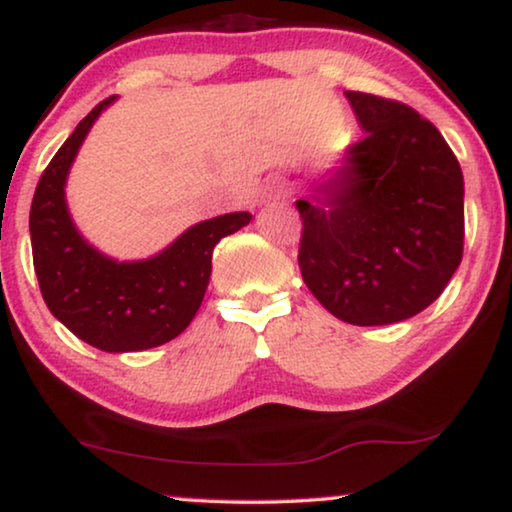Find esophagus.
<instances>
[{
	"instance_id": "obj_1",
	"label": "esophagus",
	"mask_w": 512,
	"mask_h": 512,
	"mask_svg": "<svg viewBox=\"0 0 512 512\" xmlns=\"http://www.w3.org/2000/svg\"><path fill=\"white\" fill-rule=\"evenodd\" d=\"M284 193H286V188H284L282 181H272L270 188H268V195H270V198H282Z\"/></svg>"
}]
</instances>
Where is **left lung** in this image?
<instances>
[{"instance_id":"left-lung-1","label":"left lung","mask_w":512,"mask_h":512,"mask_svg":"<svg viewBox=\"0 0 512 512\" xmlns=\"http://www.w3.org/2000/svg\"><path fill=\"white\" fill-rule=\"evenodd\" d=\"M363 137L296 200L298 265L312 296L354 326L426 310L464 254V177L433 123L347 90Z\"/></svg>"}]
</instances>
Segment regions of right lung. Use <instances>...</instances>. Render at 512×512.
<instances>
[{"mask_svg":"<svg viewBox=\"0 0 512 512\" xmlns=\"http://www.w3.org/2000/svg\"><path fill=\"white\" fill-rule=\"evenodd\" d=\"M116 100L97 104L41 174L30 209L34 272L41 296L60 324L102 352H142L186 331L205 298L214 247L251 221L221 214L184 230L142 261H116L79 233L69 214V170L97 118Z\"/></svg>","mask_w":512,"mask_h":512,"instance_id":"1","label":"right lung"}]
</instances>
